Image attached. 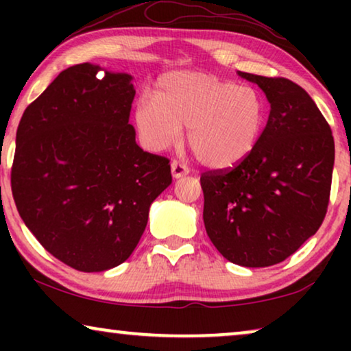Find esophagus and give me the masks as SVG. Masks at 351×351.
<instances>
[{
    "mask_svg": "<svg viewBox=\"0 0 351 351\" xmlns=\"http://www.w3.org/2000/svg\"><path fill=\"white\" fill-rule=\"evenodd\" d=\"M171 171H172V177H174V179L184 177V176H186L190 172L189 166L184 165V162H180V161H176V160L171 162Z\"/></svg>",
    "mask_w": 351,
    "mask_h": 351,
    "instance_id": "34e87169",
    "label": "esophagus"
}]
</instances>
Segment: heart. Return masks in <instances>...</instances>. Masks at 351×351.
I'll return each instance as SVG.
<instances>
[{
    "instance_id": "obj_1",
    "label": "heart",
    "mask_w": 351,
    "mask_h": 351,
    "mask_svg": "<svg viewBox=\"0 0 351 351\" xmlns=\"http://www.w3.org/2000/svg\"><path fill=\"white\" fill-rule=\"evenodd\" d=\"M265 123V102L256 89L203 71H176L158 81L155 97L136 105L143 143L161 152L180 138L199 162L225 169L251 155Z\"/></svg>"
}]
</instances>
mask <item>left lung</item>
Here are the masks:
<instances>
[{"instance_id": "8db88e82", "label": "left lung", "mask_w": 351, "mask_h": 351, "mask_svg": "<svg viewBox=\"0 0 351 351\" xmlns=\"http://www.w3.org/2000/svg\"><path fill=\"white\" fill-rule=\"evenodd\" d=\"M270 102L251 155L201 174L208 237L227 261L270 267L318 232L328 213L334 137L313 99L287 78L239 71Z\"/></svg>"}]
</instances>
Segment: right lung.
Returning a JSON list of instances; mask_svg holds the SVG:
<instances>
[{
  "label": "right lung",
  "mask_w": 351,
  "mask_h": 351,
  "mask_svg": "<svg viewBox=\"0 0 351 351\" xmlns=\"http://www.w3.org/2000/svg\"><path fill=\"white\" fill-rule=\"evenodd\" d=\"M126 73L80 64L28 105L17 128L11 189L43 247L80 271L131 256L148 209L172 182L169 160L136 143Z\"/></svg>",
  "instance_id": "1"
}]
</instances>
